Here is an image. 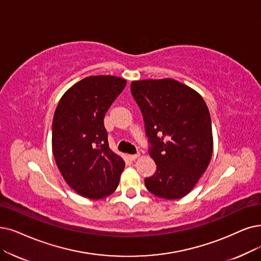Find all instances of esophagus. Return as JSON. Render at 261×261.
<instances>
[{
    "mask_svg": "<svg viewBox=\"0 0 261 261\" xmlns=\"http://www.w3.org/2000/svg\"><path fill=\"white\" fill-rule=\"evenodd\" d=\"M128 158L132 160V161H135V160H137L138 158H139V154L137 153V154H130V155H128Z\"/></svg>",
    "mask_w": 261,
    "mask_h": 261,
    "instance_id": "obj_1",
    "label": "esophagus"
}]
</instances>
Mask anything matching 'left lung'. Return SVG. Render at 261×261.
I'll list each match as a JSON object with an SVG mask.
<instances>
[{"label": "left lung", "mask_w": 261, "mask_h": 261, "mask_svg": "<svg viewBox=\"0 0 261 261\" xmlns=\"http://www.w3.org/2000/svg\"><path fill=\"white\" fill-rule=\"evenodd\" d=\"M130 92L156 164L145 187L158 197L179 199L193 190L211 161L209 109L196 91L173 79L134 81Z\"/></svg>", "instance_id": "1"}]
</instances>
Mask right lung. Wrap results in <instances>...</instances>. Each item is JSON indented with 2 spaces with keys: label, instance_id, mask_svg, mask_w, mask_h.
<instances>
[{
  "label": "right lung",
  "instance_id": "right-lung-1",
  "mask_svg": "<svg viewBox=\"0 0 261 261\" xmlns=\"http://www.w3.org/2000/svg\"><path fill=\"white\" fill-rule=\"evenodd\" d=\"M126 86L113 76L80 80L62 96L52 122V151L60 172L79 195L100 199L117 190L124 161L109 149L103 118Z\"/></svg>",
  "mask_w": 261,
  "mask_h": 261
}]
</instances>
